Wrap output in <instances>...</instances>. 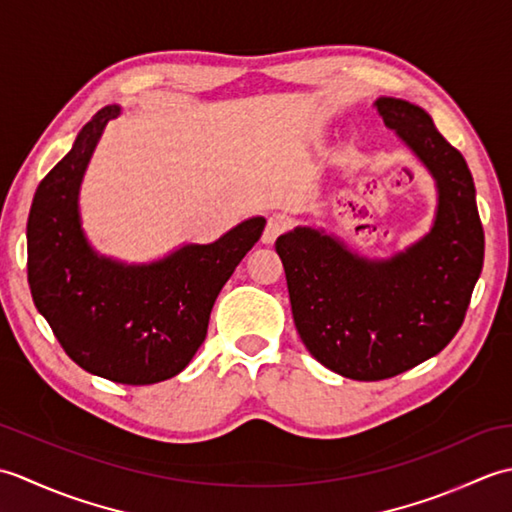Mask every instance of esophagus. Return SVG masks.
<instances>
[{
	"label": "esophagus",
	"instance_id": "obj_1",
	"mask_svg": "<svg viewBox=\"0 0 512 512\" xmlns=\"http://www.w3.org/2000/svg\"><path fill=\"white\" fill-rule=\"evenodd\" d=\"M288 228V220L284 215H270L266 220V226H264V233H262V242L264 244H273L275 239L284 233Z\"/></svg>",
	"mask_w": 512,
	"mask_h": 512
}]
</instances>
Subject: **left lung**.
I'll return each mask as SVG.
<instances>
[{
	"mask_svg": "<svg viewBox=\"0 0 512 512\" xmlns=\"http://www.w3.org/2000/svg\"><path fill=\"white\" fill-rule=\"evenodd\" d=\"M374 105L436 180L431 231L387 259L356 255L312 226L275 242L303 345L354 380L398 376L442 352L460 330L484 264L475 184L460 151L422 107L391 96Z\"/></svg>",
	"mask_w": 512,
	"mask_h": 512,
	"instance_id": "1",
	"label": "left lung"
}]
</instances>
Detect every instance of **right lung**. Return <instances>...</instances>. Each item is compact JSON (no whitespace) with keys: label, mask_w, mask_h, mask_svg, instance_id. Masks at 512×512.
I'll use <instances>...</instances> for the list:
<instances>
[{"label":"right lung","mask_w":512,"mask_h":512,"mask_svg":"<svg viewBox=\"0 0 512 512\" xmlns=\"http://www.w3.org/2000/svg\"><path fill=\"white\" fill-rule=\"evenodd\" d=\"M107 105L39 182L28 215V284L37 310L72 361L123 385H154L191 363L213 303L262 237L250 217L213 244H184L151 264L99 255L81 228L79 189L105 125Z\"/></svg>","instance_id":"obj_1"}]
</instances>
